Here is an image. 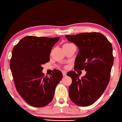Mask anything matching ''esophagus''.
<instances>
[{
  "mask_svg": "<svg viewBox=\"0 0 122 122\" xmlns=\"http://www.w3.org/2000/svg\"><path fill=\"white\" fill-rule=\"evenodd\" d=\"M66 73H67L66 71H62V74H63V76H66Z\"/></svg>",
  "mask_w": 122,
  "mask_h": 122,
  "instance_id": "1",
  "label": "esophagus"
}]
</instances>
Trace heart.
<instances>
[{"mask_svg": "<svg viewBox=\"0 0 122 122\" xmlns=\"http://www.w3.org/2000/svg\"><path fill=\"white\" fill-rule=\"evenodd\" d=\"M72 44H69V43H67V44H65L63 46H67V45H71Z\"/></svg>", "mask_w": 122, "mask_h": 122, "instance_id": "1", "label": "heart"}]
</instances>
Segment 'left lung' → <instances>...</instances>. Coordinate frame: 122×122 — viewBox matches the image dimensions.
I'll use <instances>...</instances> for the list:
<instances>
[{"label":"left lung","mask_w":122,"mask_h":122,"mask_svg":"<svg viewBox=\"0 0 122 122\" xmlns=\"http://www.w3.org/2000/svg\"><path fill=\"white\" fill-rule=\"evenodd\" d=\"M65 36L76 45L79 50L74 68L86 71L81 78L75 71L67 73L72 79L68 88L70 98L79 106H90L102 96L108 85L114 62L112 44L99 32H83Z\"/></svg>","instance_id":"obj_1"}]
</instances>
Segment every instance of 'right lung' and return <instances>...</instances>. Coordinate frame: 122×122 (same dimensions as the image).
I'll list each match as a JSON object with an SVG mask.
<instances>
[{"label": "right lung", "mask_w": 122, "mask_h": 122, "mask_svg": "<svg viewBox=\"0 0 122 122\" xmlns=\"http://www.w3.org/2000/svg\"><path fill=\"white\" fill-rule=\"evenodd\" d=\"M60 39L29 36L13 48L10 70L17 91L29 105L44 107L54 98L62 73L55 70L50 77L44 76L42 65L50 61L52 47Z\"/></svg>", "instance_id": "add662e5"}]
</instances>
